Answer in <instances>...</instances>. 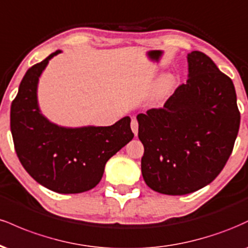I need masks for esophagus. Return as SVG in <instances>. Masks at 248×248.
<instances>
[{
  "instance_id": "1",
  "label": "esophagus",
  "mask_w": 248,
  "mask_h": 248,
  "mask_svg": "<svg viewBox=\"0 0 248 248\" xmlns=\"http://www.w3.org/2000/svg\"><path fill=\"white\" fill-rule=\"evenodd\" d=\"M130 127H132V130H133L134 135L138 136V134H139V124H138V120H136V119H133L132 122H130Z\"/></svg>"
}]
</instances>
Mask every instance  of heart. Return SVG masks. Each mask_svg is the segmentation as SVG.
Masks as SVG:
<instances>
[{"label":"heart","mask_w":248,"mask_h":248,"mask_svg":"<svg viewBox=\"0 0 248 248\" xmlns=\"http://www.w3.org/2000/svg\"><path fill=\"white\" fill-rule=\"evenodd\" d=\"M175 77H173L171 73H167V75L162 76L157 86L155 88L154 96H155L156 99L163 98L164 95L168 94V92H170V90H171L173 85H175Z\"/></svg>","instance_id":"b5f03b06"}]
</instances>
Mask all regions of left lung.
Returning a JSON list of instances; mask_svg holds the SVG:
<instances>
[{
  "mask_svg": "<svg viewBox=\"0 0 248 248\" xmlns=\"http://www.w3.org/2000/svg\"><path fill=\"white\" fill-rule=\"evenodd\" d=\"M186 58V84L163 108L136 116L142 176L164 195H186L211 183L231 155L240 124L231 79L201 51Z\"/></svg>",
  "mask_w": 248,
  "mask_h": 248,
  "instance_id": "1",
  "label": "left lung"
}]
</instances>
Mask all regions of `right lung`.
Masks as SVG:
<instances>
[{
	"label": "right lung",
	"instance_id": "right-lung-1",
	"mask_svg": "<svg viewBox=\"0 0 248 248\" xmlns=\"http://www.w3.org/2000/svg\"><path fill=\"white\" fill-rule=\"evenodd\" d=\"M57 50L27 71L11 104L10 129L18 160L27 172L46 189L80 193L93 189L107 161L132 141L130 118L112 126L62 127L42 114L38 82Z\"/></svg>",
	"mask_w": 248,
	"mask_h": 248
}]
</instances>
